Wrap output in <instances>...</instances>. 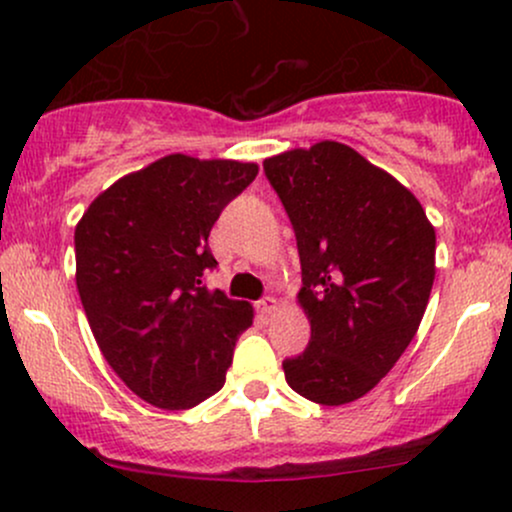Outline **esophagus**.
Listing matches in <instances>:
<instances>
[{
    "label": "esophagus",
    "mask_w": 512,
    "mask_h": 512,
    "mask_svg": "<svg viewBox=\"0 0 512 512\" xmlns=\"http://www.w3.org/2000/svg\"><path fill=\"white\" fill-rule=\"evenodd\" d=\"M276 305H279V301H276L274 296H264L260 303H257V310H260V313L264 315V317H269L276 310Z\"/></svg>",
    "instance_id": "obj_1"
}]
</instances>
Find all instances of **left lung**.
Listing matches in <instances>:
<instances>
[{"label": "left lung", "instance_id": "8db88e82", "mask_svg": "<svg viewBox=\"0 0 512 512\" xmlns=\"http://www.w3.org/2000/svg\"><path fill=\"white\" fill-rule=\"evenodd\" d=\"M296 233L310 322L286 383L339 407L390 373L426 313L436 279V231L402 182L351 146L317 142L264 161Z\"/></svg>", "mask_w": 512, "mask_h": 512}]
</instances>
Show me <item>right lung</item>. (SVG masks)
Listing matches in <instances>:
<instances>
[{"instance_id": "obj_1", "label": "right lung", "mask_w": 512, "mask_h": 512, "mask_svg": "<svg viewBox=\"0 0 512 512\" xmlns=\"http://www.w3.org/2000/svg\"><path fill=\"white\" fill-rule=\"evenodd\" d=\"M257 163L170 154L120 178L74 231L76 289L105 361L144 402L192 409L226 383L252 305L204 286L209 233Z\"/></svg>"}]
</instances>
